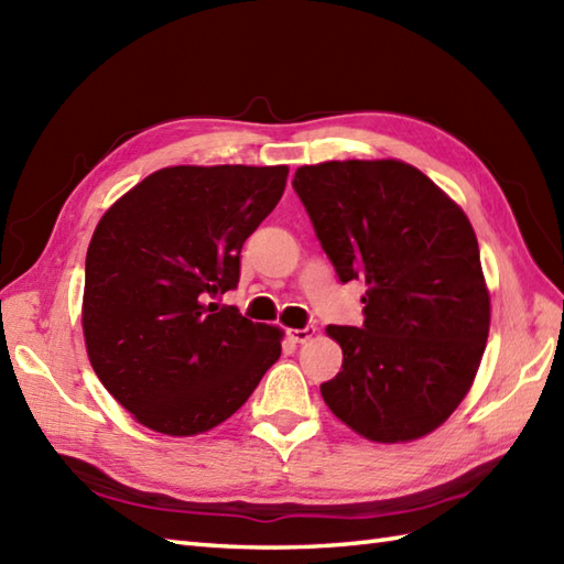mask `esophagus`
I'll use <instances>...</instances> for the list:
<instances>
[{"mask_svg":"<svg viewBox=\"0 0 564 564\" xmlns=\"http://www.w3.org/2000/svg\"><path fill=\"white\" fill-rule=\"evenodd\" d=\"M315 325H307L303 329H289V337L295 341V344H305L315 337Z\"/></svg>","mask_w":564,"mask_h":564,"instance_id":"1","label":"esophagus"}]
</instances>
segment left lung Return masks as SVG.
Wrapping results in <instances>:
<instances>
[{
    "label": "left lung",
    "mask_w": 564,
    "mask_h": 564,
    "mask_svg": "<svg viewBox=\"0 0 564 564\" xmlns=\"http://www.w3.org/2000/svg\"><path fill=\"white\" fill-rule=\"evenodd\" d=\"M293 188L339 281L368 285L364 327H327L344 361L322 398L370 441L431 434L470 390L489 334L470 220L398 160L301 166Z\"/></svg>",
    "instance_id": "obj_1"
}]
</instances>
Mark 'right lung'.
<instances>
[{
	"instance_id": "obj_1",
	"label": "right lung",
	"mask_w": 564,
	"mask_h": 564,
	"mask_svg": "<svg viewBox=\"0 0 564 564\" xmlns=\"http://www.w3.org/2000/svg\"><path fill=\"white\" fill-rule=\"evenodd\" d=\"M289 166H166L99 220L84 267L94 373L142 426L194 436L232 416L279 361L283 332L208 295L237 289L245 239Z\"/></svg>"
}]
</instances>
